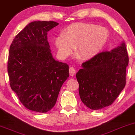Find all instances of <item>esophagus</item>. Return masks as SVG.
<instances>
[{
  "label": "esophagus",
  "mask_w": 135,
  "mask_h": 135,
  "mask_svg": "<svg viewBox=\"0 0 135 135\" xmlns=\"http://www.w3.org/2000/svg\"><path fill=\"white\" fill-rule=\"evenodd\" d=\"M76 73V70H75V68L73 67H70L69 69V73L70 76H73Z\"/></svg>",
  "instance_id": "34e87169"
}]
</instances>
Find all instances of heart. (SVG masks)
Instances as JSON below:
<instances>
[{
	"instance_id": "heart-1",
	"label": "heart",
	"mask_w": 135,
	"mask_h": 135,
	"mask_svg": "<svg viewBox=\"0 0 135 135\" xmlns=\"http://www.w3.org/2000/svg\"><path fill=\"white\" fill-rule=\"evenodd\" d=\"M108 37V32L103 27L88 23H77L70 25L55 38V44L59 55L67 57L76 52L81 59L94 57L102 49Z\"/></svg>"
}]
</instances>
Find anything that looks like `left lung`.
<instances>
[{"instance_id": "obj_1", "label": "left lung", "mask_w": 135, "mask_h": 135, "mask_svg": "<svg viewBox=\"0 0 135 135\" xmlns=\"http://www.w3.org/2000/svg\"><path fill=\"white\" fill-rule=\"evenodd\" d=\"M128 61L122 42L112 51L101 52L83 63L76 76L81 100L86 107L99 110L114 102L126 84Z\"/></svg>"}]
</instances>
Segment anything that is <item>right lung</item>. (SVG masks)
Instances as JSON below:
<instances>
[{"instance_id":"1","label":"right lung","mask_w":135,"mask_h":135,"mask_svg":"<svg viewBox=\"0 0 135 135\" xmlns=\"http://www.w3.org/2000/svg\"><path fill=\"white\" fill-rule=\"evenodd\" d=\"M58 25L52 21H33L10 45L7 65L10 87L30 110H51L69 76V65L53 58L47 41V32Z\"/></svg>"}]
</instances>
